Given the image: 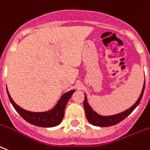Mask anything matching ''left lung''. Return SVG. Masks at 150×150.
Here are the masks:
<instances>
[{
  "label": "left lung",
  "instance_id": "obj_1",
  "mask_svg": "<svg viewBox=\"0 0 150 150\" xmlns=\"http://www.w3.org/2000/svg\"><path fill=\"white\" fill-rule=\"evenodd\" d=\"M144 88H145V83H144L143 90H142L141 94H140L139 99L137 100V102L133 104L131 108H129L128 110H125V111L122 112L120 114L113 116H107V117L100 116L97 114V113H95L87 102V98L86 95H85V100H84V108H85V115H86L87 119H88V120L91 124H92L94 126H98V127H110V126L117 124L118 123H120V121L124 120L127 116L131 114L133 110L139 104L142 99V97H143V92H144Z\"/></svg>",
  "mask_w": 150,
  "mask_h": 150
}]
</instances>
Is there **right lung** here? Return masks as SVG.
<instances>
[{
    "label": "right lung",
    "instance_id": "right-lung-1",
    "mask_svg": "<svg viewBox=\"0 0 150 150\" xmlns=\"http://www.w3.org/2000/svg\"><path fill=\"white\" fill-rule=\"evenodd\" d=\"M75 92V90H71L69 92L65 93L62 95L59 101L56 104V106L52 109L47 112H42V113H35V112L27 111L23 110V108H20L18 105L13 102L11 97L10 96L8 91V98L10 101L13 106L14 109L17 110L20 115L30 124L33 125L41 127H56L62 121L65 114V108L68 101L70 99L73 93Z\"/></svg>",
    "mask_w": 150,
    "mask_h": 150
}]
</instances>
